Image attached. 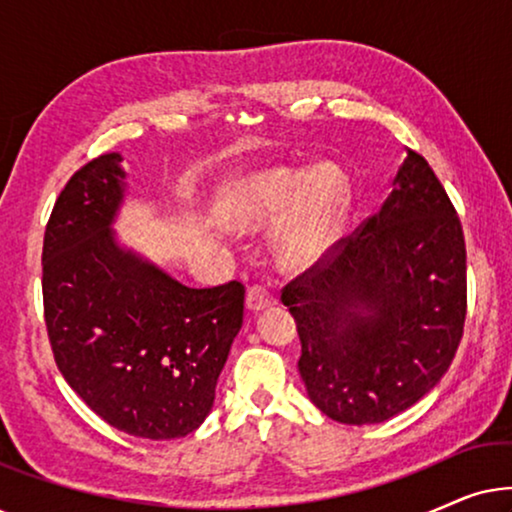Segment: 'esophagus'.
Segmentation results:
<instances>
[{"label":"esophagus","mask_w":512,"mask_h":512,"mask_svg":"<svg viewBox=\"0 0 512 512\" xmlns=\"http://www.w3.org/2000/svg\"><path fill=\"white\" fill-rule=\"evenodd\" d=\"M275 303H277L275 293H272L265 284L249 286V291H247L249 310L258 312V310H265V307H270V305H275Z\"/></svg>","instance_id":"34e87169"}]
</instances>
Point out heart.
I'll use <instances>...</instances> for the list:
<instances>
[{
	"mask_svg": "<svg viewBox=\"0 0 512 512\" xmlns=\"http://www.w3.org/2000/svg\"><path fill=\"white\" fill-rule=\"evenodd\" d=\"M349 179L338 165H279L242 179L228 193L226 207L242 228L279 221L277 256L289 268H307L326 254L349 209Z\"/></svg>",
	"mask_w": 512,
	"mask_h": 512,
	"instance_id": "obj_1",
	"label": "heart"
}]
</instances>
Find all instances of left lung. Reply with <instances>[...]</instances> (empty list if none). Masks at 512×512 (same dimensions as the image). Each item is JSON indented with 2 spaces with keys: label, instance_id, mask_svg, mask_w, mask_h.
Listing matches in <instances>:
<instances>
[{
  "label": "left lung",
  "instance_id": "left-lung-1",
  "mask_svg": "<svg viewBox=\"0 0 512 512\" xmlns=\"http://www.w3.org/2000/svg\"><path fill=\"white\" fill-rule=\"evenodd\" d=\"M307 396L342 424H380L440 382L466 319V242L417 151L380 214L284 286Z\"/></svg>",
  "mask_w": 512,
  "mask_h": 512
}]
</instances>
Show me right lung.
Returning a JSON list of instances; mask_svg holds the SVG:
<instances>
[{
	"instance_id": "1",
	"label": "right lung",
	"mask_w": 512,
	"mask_h": 512,
	"mask_svg": "<svg viewBox=\"0 0 512 512\" xmlns=\"http://www.w3.org/2000/svg\"><path fill=\"white\" fill-rule=\"evenodd\" d=\"M121 156L79 167L55 200L41 251L55 366L83 403L130 436L181 438L205 422L242 328L244 284L188 289L116 247Z\"/></svg>"
}]
</instances>
